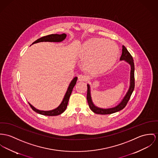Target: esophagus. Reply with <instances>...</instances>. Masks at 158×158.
<instances>
[{"label":"esophagus","instance_id":"obj_1","mask_svg":"<svg viewBox=\"0 0 158 158\" xmlns=\"http://www.w3.org/2000/svg\"><path fill=\"white\" fill-rule=\"evenodd\" d=\"M85 79H86V77L84 75H82V74L78 75V81H80V82L85 81Z\"/></svg>","mask_w":158,"mask_h":158}]
</instances>
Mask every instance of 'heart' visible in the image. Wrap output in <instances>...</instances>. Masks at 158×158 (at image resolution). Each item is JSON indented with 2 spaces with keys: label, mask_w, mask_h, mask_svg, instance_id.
Segmentation results:
<instances>
[{
  "label": "heart",
  "mask_w": 158,
  "mask_h": 158,
  "mask_svg": "<svg viewBox=\"0 0 158 158\" xmlns=\"http://www.w3.org/2000/svg\"><path fill=\"white\" fill-rule=\"evenodd\" d=\"M119 55L117 44L102 38H93L80 46L79 56L85 69L94 73H103L116 62Z\"/></svg>",
  "instance_id": "1"
}]
</instances>
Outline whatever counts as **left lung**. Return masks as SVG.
Here are the masks:
<instances>
[{
	"label": "left lung",
	"instance_id": "left-lung-1",
	"mask_svg": "<svg viewBox=\"0 0 158 158\" xmlns=\"http://www.w3.org/2000/svg\"><path fill=\"white\" fill-rule=\"evenodd\" d=\"M122 54L120 60V61H124L128 63L131 65V74H130V85L129 89L127 92L126 93V94L123 98L122 102L117 106L113 108H106L103 109L99 107L96 106L94 103L93 102L91 96V89H90V86L89 84H87V101L89 105V107L91 110L97 114H113L117 112H118L123 109L127 105L128 101L129 100L131 96L133 93L135 88V77H134V72H135V66H134V60L130 53L128 52V50L125 48V46H122Z\"/></svg>",
	"mask_w": 158,
	"mask_h": 158
}]
</instances>
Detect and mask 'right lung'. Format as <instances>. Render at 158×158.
Wrapping results in <instances>:
<instances>
[{
    "label": "right lung",
    "instance_id": "right-lung-1",
    "mask_svg": "<svg viewBox=\"0 0 158 158\" xmlns=\"http://www.w3.org/2000/svg\"><path fill=\"white\" fill-rule=\"evenodd\" d=\"M66 36H67V35L65 34H62L60 35L56 34H51L49 35L43 36V37L36 40V41H35L32 44H35L37 43H40V42H61L65 39ZM77 80V77H75L73 78V80L71 81L70 84H69V86L67 88V90L65 94V96L62 99V101L61 102V104L56 108L50 110H41L36 109L34 106H33L31 103H29V105L35 112H36L40 114H41V115H48V116H56V115H60L62 113H63L67 108L68 102L69 100V98L70 97L71 94L72 93L73 88L76 84Z\"/></svg>",
    "mask_w": 158,
    "mask_h": 158
}]
</instances>
